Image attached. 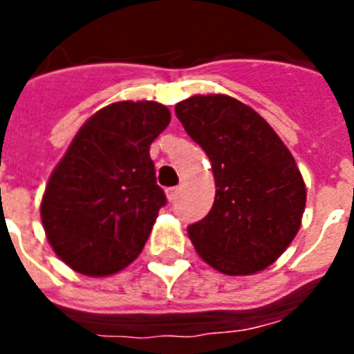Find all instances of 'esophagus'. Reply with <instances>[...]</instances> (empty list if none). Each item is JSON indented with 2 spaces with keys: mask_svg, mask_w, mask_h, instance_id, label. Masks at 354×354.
<instances>
[{
  "mask_svg": "<svg viewBox=\"0 0 354 354\" xmlns=\"http://www.w3.org/2000/svg\"><path fill=\"white\" fill-rule=\"evenodd\" d=\"M178 194H180V189L178 187L167 189V198H169V202H174L178 198Z\"/></svg>",
  "mask_w": 354,
  "mask_h": 354,
  "instance_id": "obj_1",
  "label": "esophagus"
}]
</instances>
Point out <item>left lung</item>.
<instances>
[{
  "label": "left lung",
  "mask_w": 354,
  "mask_h": 354,
  "mask_svg": "<svg viewBox=\"0 0 354 354\" xmlns=\"http://www.w3.org/2000/svg\"><path fill=\"white\" fill-rule=\"evenodd\" d=\"M176 118L211 161L216 194L187 227L205 263L250 275L274 263L301 226L307 189L296 160L255 110L227 95L178 102Z\"/></svg>",
  "instance_id": "8db88e82"
}]
</instances>
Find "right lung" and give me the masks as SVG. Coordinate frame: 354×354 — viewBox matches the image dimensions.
I'll list each match as a JSON object with an SVG mask.
<instances>
[{"instance_id":"add662e5","label":"right lung","mask_w":354,"mask_h":354,"mask_svg":"<svg viewBox=\"0 0 354 354\" xmlns=\"http://www.w3.org/2000/svg\"><path fill=\"white\" fill-rule=\"evenodd\" d=\"M169 122L160 102L122 101L77 132L40 205L47 241L75 272L112 275L141 253L167 204L150 145Z\"/></svg>"}]
</instances>
